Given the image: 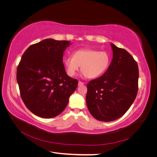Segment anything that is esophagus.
Here are the masks:
<instances>
[{
    "label": "esophagus",
    "instance_id": "obj_1",
    "mask_svg": "<svg viewBox=\"0 0 157 157\" xmlns=\"http://www.w3.org/2000/svg\"><path fill=\"white\" fill-rule=\"evenodd\" d=\"M84 84V82H81V81H78V86H82V85Z\"/></svg>",
    "mask_w": 157,
    "mask_h": 157
}]
</instances>
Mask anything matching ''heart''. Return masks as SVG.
Listing matches in <instances>:
<instances>
[{
    "label": "heart",
    "instance_id": "heart-1",
    "mask_svg": "<svg viewBox=\"0 0 157 157\" xmlns=\"http://www.w3.org/2000/svg\"><path fill=\"white\" fill-rule=\"evenodd\" d=\"M111 63V56L105 51L94 49H80L74 52L73 56L64 59L66 72L69 77L77 75L80 66L88 78H97L107 71Z\"/></svg>",
    "mask_w": 157,
    "mask_h": 157
}]
</instances>
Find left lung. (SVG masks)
<instances>
[{
	"mask_svg": "<svg viewBox=\"0 0 157 157\" xmlns=\"http://www.w3.org/2000/svg\"><path fill=\"white\" fill-rule=\"evenodd\" d=\"M113 59L106 72L87 84L86 105L96 119L110 122L121 117L134 101L139 69L130 54L111 43Z\"/></svg>",
	"mask_w": 157,
	"mask_h": 157,
	"instance_id": "1",
	"label": "left lung"
}]
</instances>
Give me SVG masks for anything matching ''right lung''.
<instances>
[{
    "label": "right lung",
    "instance_id": "1",
    "mask_svg": "<svg viewBox=\"0 0 157 157\" xmlns=\"http://www.w3.org/2000/svg\"><path fill=\"white\" fill-rule=\"evenodd\" d=\"M68 40L47 39L30 46L17 69L21 97L29 110L41 118H53L67 107L78 80L66 73L63 52Z\"/></svg>",
    "mask_w": 157,
    "mask_h": 157
}]
</instances>
